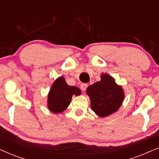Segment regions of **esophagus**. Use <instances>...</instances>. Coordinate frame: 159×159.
Segmentation results:
<instances>
[{
    "instance_id": "obj_1",
    "label": "esophagus",
    "mask_w": 159,
    "mask_h": 159,
    "mask_svg": "<svg viewBox=\"0 0 159 159\" xmlns=\"http://www.w3.org/2000/svg\"><path fill=\"white\" fill-rule=\"evenodd\" d=\"M88 84L82 83L81 85H80V88H81L82 90L84 91V90H86V89H87V88H88Z\"/></svg>"
}]
</instances>
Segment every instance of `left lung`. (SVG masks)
<instances>
[{"mask_svg":"<svg viewBox=\"0 0 159 159\" xmlns=\"http://www.w3.org/2000/svg\"><path fill=\"white\" fill-rule=\"evenodd\" d=\"M90 96L91 108L101 117L108 116L116 112L120 107L125 98L121 87L107 74L101 75V80L87 88Z\"/></svg>","mask_w":159,"mask_h":159,"instance_id":"8db88e82","label":"left lung"}]
</instances>
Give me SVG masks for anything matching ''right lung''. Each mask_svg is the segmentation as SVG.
Wrapping results in <instances>:
<instances>
[{
	"mask_svg": "<svg viewBox=\"0 0 159 159\" xmlns=\"http://www.w3.org/2000/svg\"><path fill=\"white\" fill-rule=\"evenodd\" d=\"M81 91L77 87L69 86L64 77L58 78L54 82L48 94V108L52 112H62L70 103L73 95H79Z\"/></svg>",
	"mask_w": 159,
	"mask_h": 159,
	"instance_id": "obj_1",
	"label": "right lung"
}]
</instances>
